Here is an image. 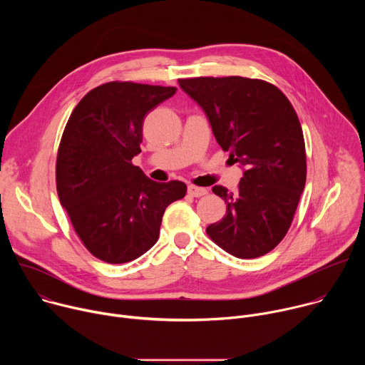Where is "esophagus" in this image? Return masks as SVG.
I'll list each match as a JSON object with an SVG mask.
<instances>
[{"label":"esophagus","mask_w":365,"mask_h":365,"mask_svg":"<svg viewBox=\"0 0 365 365\" xmlns=\"http://www.w3.org/2000/svg\"><path fill=\"white\" fill-rule=\"evenodd\" d=\"M187 193H189L190 196H193V197H200V196L206 195L207 190H206L205 187H199V186H195V185H189Z\"/></svg>","instance_id":"34e87169"}]
</instances>
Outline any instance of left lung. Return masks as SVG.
<instances>
[{
    "mask_svg": "<svg viewBox=\"0 0 365 365\" xmlns=\"http://www.w3.org/2000/svg\"><path fill=\"white\" fill-rule=\"evenodd\" d=\"M203 108L230 158L245 168L235 190L217 185L227 215L206 228L238 258L270 252L287 234L306 183V150L297 114L273 83L242 76L179 79Z\"/></svg>",
    "mask_w": 365,
    "mask_h": 365,
    "instance_id": "1",
    "label": "left lung"
}]
</instances>
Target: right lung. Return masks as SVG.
<instances>
[{
    "label": "right lung",
    "instance_id": "right-lung-1",
    "mask_svg": "<svg viewBox=\"0 0 365 365\" xmlns=\"http://www.w3.org/2000/svg\"><path fill=\"white\" fill-rule=\"evenodd\" d=\"M175 86L113 81L89 91L72 111L58 150L56 187L86 250L128 263L159 240L166 207L186 195L179 180L158 183L133 165L147 113Z\"/></svg>",
    "mask_w": 365,
    "mask_h": 365
}]
</instances>
